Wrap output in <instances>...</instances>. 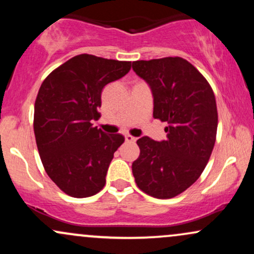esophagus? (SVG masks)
<instances>
[{"label":"esophagus","mask_w":254,"mask_h":254,"mask_svg":"<svg viewBox=\"0 0 254 254\" xmlns=\"http://www.w3.org/2000/svg\"><path fill=\"white\" fill-rule=\"evenodd\" d=\"M136 137H133V136H131V135H127L125 136V141L127 142H129V143H133V142H136Z\"/></svg>","instance_id":"esophagus-1"}]
</instances>
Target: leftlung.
I'll use <instances>...</instances> for the list:
<instances>
[{
  "mask_svg": "<svg viewBox=\"0 0 254 254\" xmlns=\"http://www.w3.org/2000/svg\"><path fill=\"white\" fill-rule=\"evenodd\" d=\"M133 71L149 83L155 119L166 122L167 139H137L139 156L132 174L139 190L159 199L189 189L208 164L217 132V106L206 78L182 57L132 62Z\"/></svg>",
  "mask_w": 254,
  "mask_h": 254,
  "instance_id": "1",
  "label": "left lung"
}]
</instances>
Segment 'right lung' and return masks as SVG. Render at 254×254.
<instances>
[{
  "label": "right lung",
  "mask_w": 254,
  "mask_h": 254,
  "mask_svg": "<svg viewBox=\"0 0 254 254\" xmlns=\"http://www.w3.org/2000/svg\"><path fill=\"white\" fill-rule=\"evenodd\" d=\"M131 62L77 55L51 71L34 103L33 129L45 172L68 196L90 197L103 190L121 133L106 135L98 121L101 92L127 74Z\"/></svg>",
  "instance_id": "obj_1"
}]
</instances>
